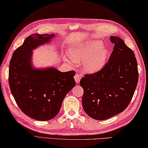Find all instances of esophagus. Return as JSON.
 Returning <instances> with one entry per match:
<instances>
[{"label": "esophagus", "mask_w": 148, "mask_h": 148, "mask_svg": "<svg viewBox=\"0 0 148 148\" xmlns=\"http://www.w3.org/2000/svg\"><path fill=\"white\" fill-rule=\"evenodd\" d=\"M74 78L75 80V82H76L77 83H79L80 82V78H81V77L80 75L79 74H75V77H74Z\"/></svg>", "instance_id": "34e87169"}]
</instances>
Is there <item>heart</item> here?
<instances>
[{"label":"heart","mask_w":148,"mask_h":148,"mask_svg":"<svg viewBox=\"0 0 148 148\" xmlns=\"http://www.w3.org/2000/svg\"><path fill=\"white\" fill-rule=\"evenodd\" d=\"M101 42H89L85 44L71 46L70 52L72 57L68 58L72 62H84V70L94 73L102 68L106 60L107 50L101 47Z\"/></svg>","instance_id":"b5f03b06"}]
</instances>
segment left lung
I'll list each match as a JSON object with an SVG mask.
<instances>
[{
  "mask_svg": "<svg viewBox=\"0 0 148 148\" xmlns=\"http://www.w3.org/2000/svg\"><path fill=\"white\" fill-rule=\"evenodd\" d=\"M109 60L100 70L86 74L80 84L84 89V110L92 119L105 120L124 111L136 89L138 72L133 50L117 36Z\"/></svg>",
  "mask_w": 148,
  "mask_h": 148,
  "instance_id": "obj_1",
  "label": "left lung"
}]
</instances>
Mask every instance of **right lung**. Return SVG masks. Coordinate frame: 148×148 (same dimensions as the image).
<instances>
[{"instance_id": "right-lung-1", "label": "right lung", "mask_w": 148, "mask_h": 148, "mask_svg": "<svg viewBox=\"0 0 148 148\" xmlns=\"http://www.w3.org/2000/svg\"><path fill=\"white\" fill-rule=\"evenodd\" d=\"M54 36L53 34L29 36L15 50L10 63L9 84L15 101L24 114L38 121L53 118L66 95L76 84L73 70L61 72L53 68H32V50Z\"/></svg>"}]
</instances>
